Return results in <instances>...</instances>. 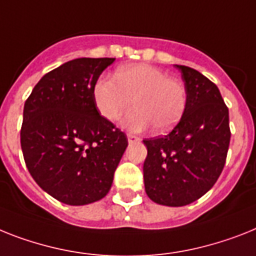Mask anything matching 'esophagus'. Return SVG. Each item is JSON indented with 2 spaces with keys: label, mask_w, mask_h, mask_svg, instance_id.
<instances>
[{
  "label": "esophagus",
  "mask_w": 256,
  "mask_h": 256,
  "mask_svg": "<svg viewBox=\"0 0 256 256\" xmlns=\"http://www.w3.org/2000/svg\"><path fill=\"white\" fill-rule=\"evenodd\" d=\"M126 138H128V142L133 144V142H137V141L140 140L138 137L134 136V134H126Z\"/></svg>",
  "instance_id": "1"
}]
</instances>
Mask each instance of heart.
I'll return each instance as SVG.
<instances>
[{
    "label": "heart",
    "mask_w": 256,
    "mask_h": 256,
    "mask_svg": "<svg viewBox=\"0 0 256 256\" xmlns=\"http://www.w3.org/2000/svg\"><path fill=\"white\" fill-rule=\"evenodd\" d=\"M94 102L106 120L114 122L132 107L123 126L130 130L154 126L160 133L172 130L180 122L187 106V92L176 78L148 64L120 66L114 77H100L95 82Z\"/></svg>",
    "instance_id": "1"
}]
</instances>
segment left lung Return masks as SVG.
<instances>
[{"label":"left lung","mask_w":256,"mask_h":256,"mask_svg":"<svg viewBox=\"0 0 256 256\" xmlns=\"http://www.w3.org/2000/svg\"><path fill=\"white\" fill-rule=\"evenodd\" d=\"M175 68L184 82L187 106L168 134L144 140V183L154 202L183 206L206 194L222 171L230 142L229 110L206 76L184 65Z\"/></svg>","instance_id":"8db88e82"}]
</instances>
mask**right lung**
<instances>
[{"label":"right lung","mask_w":256,"mask_h":256,"mask_svg":"<svg viewBox=\"0 0 256 256\" xmlns=\"http://www.w3.org/2000/svg\"><path fill=\"white\" fill-rule=\"evenodd\" d=\"M115 58L82 57L47 73L24 103L20 146L40 188L68 206L108 194L128 140L95 106V82Z\"/></svg>","instance_id":"right-lung-1"}]
</instances>
